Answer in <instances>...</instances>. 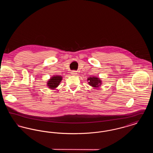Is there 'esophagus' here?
I'll return each instance as SVG.
<instances>
[{"label":"esophagus","instance_id":"obj_1","mask_svg":"<svg viewBox=\"0 0 153 153\" xmlns=\"http://www.w3.org/2000/svg\"><path fill=\"white\" fill-rule=\"evenodd\" d=\"M72 74H73V75H75V74H77V72L75 71H72Z\"/></svg>","mask_w":153,"mask_h":153}]
</instances>
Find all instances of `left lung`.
I'll use <instances>...</instances> for the list:
<instances>
[{
	"mask_svg": "<svg viewBox=\"0 0 153 153\" xmlns=\"http://www.w3.org/2000/svg\"><path fill=\"white\" fill-rule=\"evenodd\" d=\"M88 84L93 87H99L102 84L101 80H100L99 78H97L96 77H88Z\"/></svg>",
	"mask_w": 153,
	"mask_h": 153,
	"instance_id": "obj_1",
	"label": "left lung"
}]
</instances>
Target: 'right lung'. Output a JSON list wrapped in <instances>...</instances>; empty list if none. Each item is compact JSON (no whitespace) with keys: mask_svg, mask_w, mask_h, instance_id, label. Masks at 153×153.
<instances>
[{"mask_svg":"<svg viewBox=\"0 0 153 153\" xmlns=\"http://www.w3.org/2000/svg\"><path fill=\"white\" fill-rule=\"evenodd\" d=\"M61 80H62V76H59L58 75L54 76L48 81L47 83V85L49 87V88H50V89H54L58 87Z\"/></svg>","mask_w":153,"mask_h":153,"instance_id":"add662e5","label":"right lung"}]
</instances>
